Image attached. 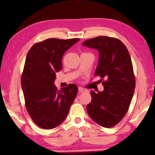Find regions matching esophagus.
Segmentation results:
<instances>
[{
    "instance_id": "1",
    "label": "esophagus",
    "mask_w": 155,
    "mask_h": 155,
    "mask_svg": "<svg viewBox=\"0 0 155 155\" xmlns=\"http://www.w3.org/2000/svg\"><path fill=\"white\" fill-rule=\"evenodd\" d=\"M87 90L85 89L84 88H81V87H78V92H79L80 93H84V92H86Z\"/></svg>"
}]
</instances>
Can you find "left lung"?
Here are the masks:
<instances>
[{
  "instance_id": "left-lung-1",
  "label": "left lung",
  "mask_w": 155,
  "mask_h": 155,
  "mask_svg": "<svg viewBox=\"0 0 155 155\" xmlns=\"http://www.w3.org/2000/svg\"><path fill=\"white\" fill-rule=\"evenodd\" d=\"M83 45L97 49L99 58L95 76H100L103 91H91L87 110L95 123L105 128L115 126L129 108L135 88V77L128 49L119 39L101 36Z\"/></svg>"
}]
</instances>
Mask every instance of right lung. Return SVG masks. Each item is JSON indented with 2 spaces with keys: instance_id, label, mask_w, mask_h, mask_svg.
Wrapping results in <instances>:
<instances>
[{
  "instance_id": "add662e5",
  "label": "right lung",
  "mask_w": 155,
  "mask_h": 155,
  "mask_svg": "<svg viewBox=\"0 0 155 155\" xmlns=\"http://www.w3.org/2000/svg\"><path fill=\"white\" fill-rule=\"evenodd\" d=\"M79 38H48L37 42L28 52L21 77L25 107L34 123L51 129L67 117L78 87L70 84L62 91L54 84L56 72L62 69L64 52Z\"/></svg>"
}]
</instances>
